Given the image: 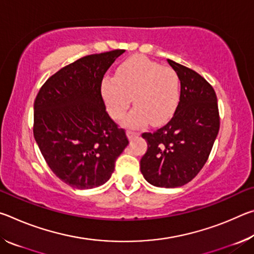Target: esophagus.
<instances>
[{"mask_svg":"<svg viewBox=\"0 0 254 254\" xmlns=\"http://www.w3.org/2000/svg\"><path fill=\"white\" fill-rule=\"evenodd\" d=\"M127 135L128 139L133 140V139H135V137L139 136V132H135V131H133V130H127Z\"/></svg>","mask_w":254,"mask_h":254,"instance_id":"1","label":"esophagus"}]
</instances>
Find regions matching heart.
<instances>
[{
  "label": "heart",
  "instance_id": "b5f03b06",
  "mask_svg": "<svg viewBox=\"0 0 254 254\" xmlns=\"http://www.w3.org/2000/svg\"><path fill=\"white\" fill-rule=\"evenodd\" d=\"M101 92L107 111L115 120L121 119L131 105H135L123 120L130 127L160 124L169 120L180 98L179 76L173 68L162 67L144 56H134L118 67L113 77L102 80Z\"/></svg>",
  "mask_w": 254,
  "mask_h": 254
}]
</instances>
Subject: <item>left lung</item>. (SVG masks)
I'll return each instance as SVG.
<instances>
[{"label": "left lung", "mask_w": 254, "mask_h": 254, "mask_svg": "<svg viewBox=\"0 0 254 254\" xmlns=\"http://www.w3.org/2000/svg\"><path fill=\"white\" fill-rule=\"evenodd\" d=\"M168 63L179 76V103L168 123L142 133L148 150L140 169L153 186L175 188L194 179L207 161L220 130V114L212 85L190 68Z\"/></svg>", "instance_id": "1"}]
</instances>
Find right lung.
Wrapping results in <instances>:
<instances>
[{
    "label": "right lung",
    "instance_id": "right-lung-1",
    "mask_svg": "<svg viewBox=\"0 0 254 254\" xmlns=\"http://www.w3.org/2000/svg\"><path fill=\"white\" fill-rule=\"evenodd\" d=\"M123 49L85 56L47 79L34 101L33 135L47 165L69 186L91 189L111 178L128 143L107 114L105 72Z\"/></svg>",
    "mask_w": 254,
    "mask_h": 254
}]
</instances>
